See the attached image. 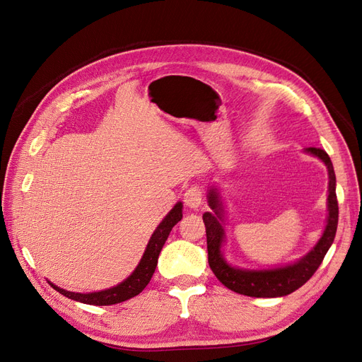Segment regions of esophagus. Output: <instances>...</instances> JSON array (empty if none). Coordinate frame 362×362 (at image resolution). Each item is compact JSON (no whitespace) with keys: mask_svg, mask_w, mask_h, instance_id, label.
Returning <instances> with one entry per match:
<instances>
[{"mask_svg":"<svg viewBox=\"0 0 362 362\" xmlns=\"http://www.w3.org/2000/svg\"><path fill=\"white\" fill-rule=\"evenodd\" d=\"M183 201L186 204V207L189 209H198L202 202V191L199 186H191L187 187L183 194Z\"/></svg>","mask_w":362,"mask_h":362,"instance_id":"1","label":"esophagus"}]
</instances>
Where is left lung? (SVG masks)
Here are the masks:
<instances>
[{"instance_id":"obj_1","label":"left lung","mask_w":362,"mask_h":362,"mask_svg":"<svg viewBox=\"0 0 362 362\" xmlns=\"http://www.w3.org/2000/svg\"><path fill=\"white\" fill-rule=\"evenodd\" d=\"M306 153L317 156L328 171V197H327V223L318 243L298 260L269 269H244L230 264L223 256V243L226 240L223 222L225 210L218 187L210 186L207 201L211 211L202 214L207 233L209 264L217 279L229 290L250 297H282L297 288L315 274L324 260L328 248L332 247L339 222V206L336 197V175L332 160L320 148H306Z\"/></svg>"}]
</instances>
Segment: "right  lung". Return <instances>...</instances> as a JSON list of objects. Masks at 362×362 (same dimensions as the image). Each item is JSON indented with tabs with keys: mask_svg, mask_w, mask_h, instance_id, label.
Wrapping results in <instances>:
<instances>
[{
	"mask_svg": "<svg viewBox=\"0 0 362 362\" xmlns=\"http://www.w3.org/2000/svg\"><path fill=\"white\" fill-rule=\"evenodd\" d=\"M182 210H183V204L179 201L175 207L170 210V213L163 218V222L156 226L153 230L152 237L146 245L145 253L140 259L139 264L136 266V269L132 272L130 276L125 278L119 284L100 290V291H93V293H74L60 288L54 286L53 282L49 281V284L59 291L60 294L66 296L68 298H72L75 302H81L86 305H94V306H109V305H115L129 300V298L137 296L139 293H142L144 288L149 284V281L155 272L156 263H158V256L161 253V250L168 238V235L176 223H179L182 220Z\"/></svg>",
	"mask_w": 362,
	"mask_h": 362,
	"instance_id": "right-lung-1",
	"label": "right lung"
}]
</instances>
